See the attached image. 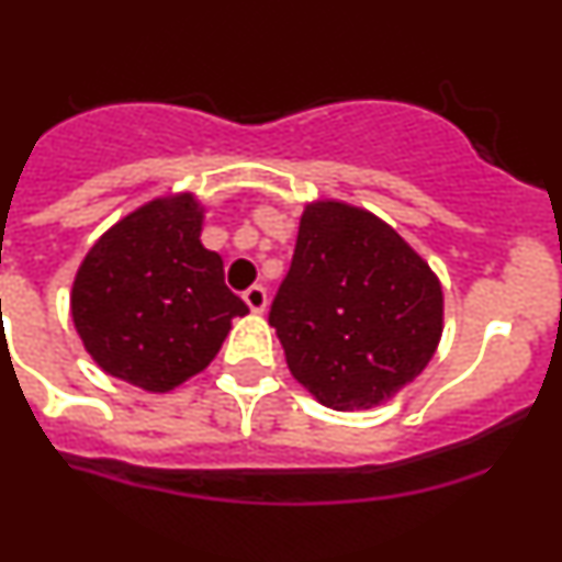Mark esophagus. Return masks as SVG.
<instances>
[{
	"label": "esophagus",
	"mask_w": 562,
	"mask_h": 562,
	"mask_svg": "<svg viewBox=\"0 0 562 562\" xmlns=\"http://www.w3.org/2000/svg\"><path fill=\"white\" fill-rule=\"evenodd\" d=\"M244 302L249 304V310H252V313H263L266 304H269V293H266L263 285H252L244 291Z\"/></svg>",
	"instance_id": "esophagus-1"
}]
</instances>
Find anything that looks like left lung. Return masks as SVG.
<instances>
[{
  "label": "left lung",
  "instance_id": "8db88e82",
  "mask_svg": "<svg viewBox=\"0 0 562 562\" xmlns=\"http://www.w3.org/2000/svg\"><path fill=\"white\" fill-rule=\"evenodd\" d=\"M439 277L357 205H304L291 269L271 302L293 379L337 412L373 408L417 379L442 337Z\"/></svg>",
  "mask_w": 562,
  "mask_h": 562
}]
</instances>
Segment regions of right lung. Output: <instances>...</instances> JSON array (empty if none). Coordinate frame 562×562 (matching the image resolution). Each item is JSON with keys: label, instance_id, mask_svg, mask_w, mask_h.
Returning <instances> with one entry per match:
<instances>
[{"label": "right lung", "instance_id": "right-lung-1", "mask_svg": "<svg viewBox=\"0 0 562 562\" xmlns=\"http://www.w3.org/2000/svg\"><path fill=\"white\" fill-rule=\"evenodd\" d=\"M200 233L198 198L167 194L123 216L85 255L70 315L103 373L148 392L176 390L209 368L231 321L249 313Z\"/></svg>", "mask_w": 562, "mask_h": 562}]
</instances>
